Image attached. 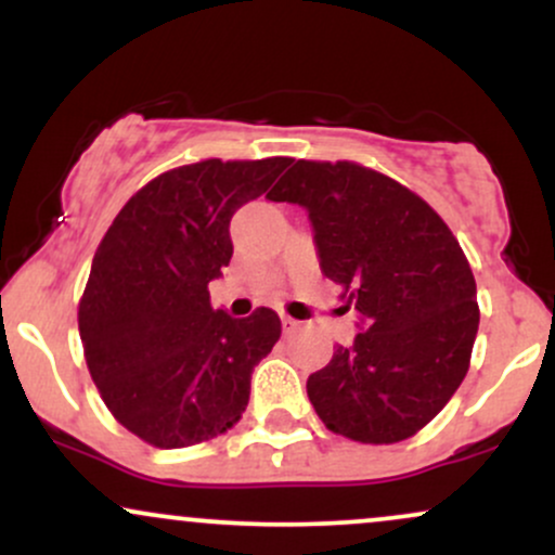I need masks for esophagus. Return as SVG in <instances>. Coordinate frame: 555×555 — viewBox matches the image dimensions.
Listing matches in <instances>:
<instances>
[{
	"label": "esophagus",
	"instance_id": "esophagus-1",
	"mask_svg": "<svg viewBox=\"0 0 555 555\" xmlns=\"http://www.w3.org/2000/svg\"><path fill=\"white\" fill-rule=\"evenodd\" d=\"M297 326H299V323L295 321V318L282 315V328H284V334H292V331H297Z\"/></svg>",
	"mask_w": 555,
	"mask_h": 555
}]
</instances>
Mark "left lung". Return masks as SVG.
I'll return each instance as SVG.
<instances>
[{
  "label": "left lung",
  "instance_id": "1",
  "mask_svg": "<svg viewBox=\"0 0 555 555\" xmlns=\"http://www.w3.org/2000/svg\"><path fill=\"white\" fill-rule=\"evenodd\" d=\"M269 197L308 208L321 271L362 321L308 378L318 417L360 443L415 436L473 358L480 308L460 242L423 197L354 162L299 158Z\"/></svg>",
  "mask_w": 555,
  "mask_h": 555
}]
</instances>
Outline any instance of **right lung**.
<instances>
[{"label": "right lung", "instance_id": "add662e5", "mask_svg": "<svg viewBox=\"0 0 555 555\" xmlns=\"http://www.w3.org/2000/svg\"><path fill=\"white\" fill-rule=\"evenodd\" d=\"M289 164H184L143 184L106 229L78 328L101 399L140 441H211L245 412L253 367L279 341L282 321L271 308L247 318L214 310L208 284L232 258L234 211Z\"/></svg>", "mask_w": 555, "mask_h": 555}]
</instances>
